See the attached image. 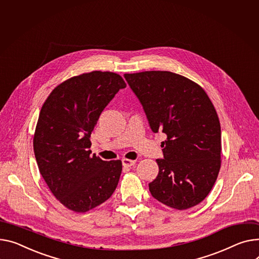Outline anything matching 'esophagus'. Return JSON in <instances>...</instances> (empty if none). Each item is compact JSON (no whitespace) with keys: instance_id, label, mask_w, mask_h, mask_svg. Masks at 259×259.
<instances>
[{"instance_id":"34e87169","label":"esophagus","mask_w":259,"mask_h":259,"mask_svg":"<svg viewBox=\"0 0 259 259\" xmlns=\"http://www.w3.org/2000/svg\"><path fill=\"white\" fill-rule=\"evenodd\" d=\"M122 163L124 166H127V167H131L132 165L135 164V160H131V159H127V158H124L122 160Z\"/></svg>"}]
</instances>
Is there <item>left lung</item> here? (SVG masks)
Segmentation results:
<instances>
[{"label": "left lung", "mask_w": 259, "mask_h": 259, "mask_svg": "<svg viewBox=\"0 0 259 259\" xmlns=\"http://www.w3.org/2000/svg\"><path fill=\"white\" fill-rule=\"evenodd\" d=\"M140 100L151 130L164 133L159 171L149 183L153 198L183 210L209 194L221 167V126L201 86L165 71L124 75Z\"/></svg>", "instance_id": "obj_1"}]
</instances>
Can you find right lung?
<instances>
[{"label": "right lung", "mask_w": 259, "mask_h": 259, "mask_svg": "<svg viewBox=\"0 0 259 259\" xmlns=\"http://www.w3.org/2000/svg\"><path fill=\"white\" fill-rule=\"evenodd\" d=\"M125 88L119 75L95 71L59 84L41 107L34 154L51 192L73 211L97 207L117 186L122 161L92 155L90 137L102 111Z\"/></svg>", "instance_id": "1"}]
</instances>
